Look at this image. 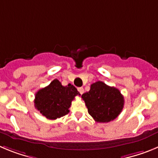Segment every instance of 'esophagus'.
Masks as SVG:
<instances>
[{"label":"esophagus","instance_id":"1","mask_svg":"<svg viewBox=\"0 0 158 158\" xmlns=\"http://www.w3.org/2000/svg\"><path fill=\"white\" fill-rule=\"evenodd\" d=\"M77 90H78V92H79V93H81V94H83L84 92H85V90H84V89L82 87L77 88Z\"/></svg>","mask_w":158,"mask_h":158}]
</instances>
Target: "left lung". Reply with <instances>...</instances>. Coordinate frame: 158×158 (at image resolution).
<instances>
[{"instance_id":"left-lung-1","label":"left lung","mask_w":158,"mask_h":158,"mask_svg":"<svg viewBox=\"0 0 158 158\" xmlns=\"http://www.w3.org/2000/svg\"><path fill=\"white\" fill-rule=\"evenodd\" d=\"M81 98L89 115L97 123L114 120L123 108L124 98L119 90L100 81L92 84L90 90L82 94Z\"/></svg>"}]
</instances>
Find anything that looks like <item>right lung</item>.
<instances>
[{"label": "right lung", "mask_w": 158, "mask_h": 158, "mask_svg": "<svg viewBox=\"0 0 158 158\" xmlns=\"http://www.w3.org/2000/svg\"><path fill=\"white\" fill-rule=\"evenodd\" d=\"M80 95L73 85L63 86L58 79H54L48 86L35 93V107L46 118L56 119L69 112L73 100Z\"/></svg>", "instance_id": "1"}]
</instances>
